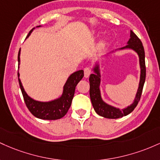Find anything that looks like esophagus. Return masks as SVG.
Here are the masks:
<instances>
[{"instance_id": "1", "label": "esophagus", "mask_w": 160, "mask_h": 160, "mask_svg": "<svg viewBox=\"0 0 160 160\" xmlns=\"http://www.w3.org/2000/svg\"><path fill=\"white\" fill-rule=\"evenodd\" d=\"M91 70L90 68L88 67L85 68V69H84V74H85V78H88L89 75H91Z\"/></svg>"}]
</instances>
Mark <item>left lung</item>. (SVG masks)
Instances as JSON below:
<instances>
[{"instance_id": "left-lung-1", "label": "left lung", "mask_w": 160, "mask_h": 160, "mask_svg": "<svg viewBox=\"0 0 160 160\" xmlns=\"http://www.w3.org/2000/svg\"><path fill=\"white\" fill-rule=\"evenodd\" d=\"M125 50H132L135 52L139 58L140 65V80L138 84V88L137 93L135 94V98L133 100V103L125 108L120 109L119 107H114L106 103L102 98L101 91H100V82H101V69L99 61L97 60L94 62V65L92 67L93 74H91L89 77L90 82V98H91V103L94 107L95 112L99 116H103L107 119H119L123 116H127L134 110L137 107L140 98H141V93L143 85L146 78V67H145V53L144 49L141 40L138 38L137 35L133 32H130V38L127 42V45L123 48L116 49L113 51H111L106 54L105 56H108L109 54L113 53L116 51H125Z\"/></svg>"}]
</instances>
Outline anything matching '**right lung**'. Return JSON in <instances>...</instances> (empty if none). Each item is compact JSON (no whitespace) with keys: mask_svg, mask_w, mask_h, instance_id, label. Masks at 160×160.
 Here are the masks:
<instances>
[{"mask_svg":"<svg viewBox=\"0 0 160 160\" xmlns=\"http://www.w3.org/2000/svg\"><path fill=\"white\" fill-rule=\"evenodd\" d=\"M41 26H38L36 28ZM35 28H32L29 32L27 38L29 37V35H31ZM20 52L21 49H19V53H18V64H19L18 69H19V65H20ZM83 76V70H78L72 73L68 77L66 83L64 84L62 94L59 98L50 100V101H38V100L33 99L31 97L28 96L26 92L20 78H19V72H18L19 86H20L21 91H22L26 107L29 109L32 114L35 117L45 120L60 119L65 116L71 106L72 100L74 97L75 87H76L77 84L82 79Z\"/></svg>","mask_w":160,"mask_h":160,"instance_id":"obj_1","label":"right lung"}]
</instances>
